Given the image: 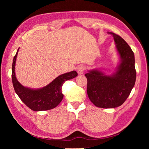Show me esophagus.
Masks as SVG:
<instances>
[{
  "mask_svg": "<svg viewBox=\"0 0 149 149\" xmlns=\"http://www.w3.org/2000/svg\"><path fill=\"white\" fill-rule=\"evenodd\" d=\"M86 69V67L83 65H80L77 68V72L79 74H83V72Z\"/></svg>",
  "mask_w": 149,
  "mask_h": 149,
  "instance_id": "esophagus-1",
  "label": "esophagus"
}]
</instances>
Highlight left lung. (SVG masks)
<instances>
[{"mask_svg": "<svg viewBox=\"0 0 149 149\" xmlns=\"http://www.w3.org/2000/svg\"><path fill=\"white\" fill-rule=\"evenodd\" d=\"M112 35L120 62L114 72L106 75L94 69L85 74L88 80V97L94 105L102 108H114L121 106L127 100L136 79L135 58L132 49L119 35Z\"/></svg>", "mask_w": 149, "mask_h": 149, "instance_id": "1", "label": "left lung"}]
</instances>
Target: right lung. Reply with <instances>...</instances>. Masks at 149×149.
<instances>
[{
	"instance_id": "right-lung-1",
	"label": "right lung",
	"mask_w": 149,
	"mask_h": 149,
	"mask_svg": "<svg viewBox=\"0 0 149 149\" xmlns=\"http://www.w3.org/2000/svg\"><path fill=\"white\" fill-rule=\"evenodd\" d=\"M19 49V48L13 58L12 67V80L16 94L31 110L40 111L53 109L59 104L63 98L61 91L63 84L66 81L77 76L78 73L76 71H72L61 74L46 86L40 89L25 87L18 81L15 76V66Z\"/></svg>"
}]
</instances>
